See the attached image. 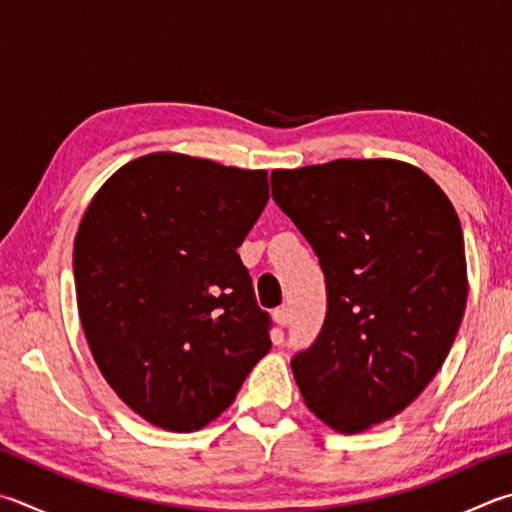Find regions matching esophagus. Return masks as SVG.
Returning <instances> with one entry per match:
<instances>
[{
	"label": "esophagus",
	"instance_id": "obj_1",
	"mask_svg": "<svg viewBox=\"0 0 512 512\" xmlns=\"http://www.w3.org/2000/svg\"><path fill=\"white\" fill-rule=\"evenodd\" d=\"M273 320H275L277 327H286V324L291 322V311H288L286 306H282V309H275Z\"/></svg>",
	"mask_w": 512,
	"mask_h": 512
}]
</instances>
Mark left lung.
<instances>
[{
	"label": "left lung",
	"instance_id": "1",
	"mask_svg": "<svg viewBox=\"0 0 512 512\" xmlns=\"http://www.w3.org/2000/svg\"><path fill=\"white\" fill-rule=\"evenodd\" d=\"M271 188L327 280V318L291 360L295 383L331 430L365 432L421 396L457 338L468 302L457 210L396 159L273 170Z\"/></svg>",
	"mask_w": 512,
	"mask_h": 512
}]
</instances>
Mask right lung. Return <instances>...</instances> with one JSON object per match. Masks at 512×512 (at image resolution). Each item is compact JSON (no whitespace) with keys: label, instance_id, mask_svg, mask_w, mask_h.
<instances>
[{"label":"right lung","instance_id":"obj_1","mask_svg":"<svg viewBox=\"0 0 512 512\" xmlns=\"http://www.w3.org/2000/svg\"><path fill=\"white\" fill-rule=\"evenodd\" d=\"M266 201V170L152 152L118 167L82 215V331L109 387L156 427L215 421L271 349L237 255Z\"/></svg>","mask_w":512,"mask_h":512}]
</instances>
